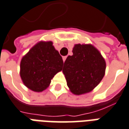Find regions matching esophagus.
<instances>
[{"label":"esophagus","instance_id":"obj_1","mask_svg":"<svg viewBox=\"0 0 129 129\" xmlns=\"http://www.w3.org/2000/svg\"><path fill=\"white\" fill-rule=\"evenodd\" d=\"M67 57L66 56H64V57H63V62H65V61Z\"/></svg>","mask_w":129,"mask_h":129}]
</instances>
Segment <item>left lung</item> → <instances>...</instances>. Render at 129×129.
I'll use <instances>...</instances> for the list:
<instances>
[{
	"label": "left lung",
	"mask_w": 129,
	"mask_h": 129,
	"mask_svg": "<svg viewBox=\"0 0 129 129\" xmlns=\"http://www.w3.org/2000/svg\"><path fill=\"white\" fill-rule=\"evenodd\" d=\"M63 68L67 85L72 93L82 95L99 84L105 75L106 61L91 45H76Z\"/></svg>",
	"instance_id": "8db88e82"
}]
</instances>
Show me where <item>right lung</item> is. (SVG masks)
<instances>
[{"label":"right lung","instance_id":"1","mask_svg":"<svg viewBox=\"0 0 129 129\" xmlns=\"http://www.w3.org/2000/svg\"><path fill=\"white\" fill-rule=\"evenodd\" d=\"M63 61L53 43L40 42L23 57L20 63V76L23 84L36 92L49 86L51 79L62 70Z\"/></svg>","mask_w":129,"mask_h":129}]
</instances>
